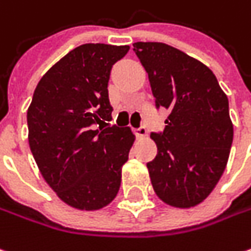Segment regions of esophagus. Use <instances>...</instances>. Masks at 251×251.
I'll use <instances>...</instances> for the list:
<instances>
[{
	"mask_svg": "<svg viewBox=\"0 0 251 251\" xmlns=\"http://www.w3.org/2000/svg\"><path fill=\"white\" fill-rule=\"evenodd\" d=\"M133 132H135V135H136L139 139H142V137L147 136V129L145 127V126H140V127H136V129H133Z\"/></svg>",
	"mask_w": 251,
	"mask_h": 251,
	"instance_id": "34e87169",
	"label": "esophagus"
}]
</instances>
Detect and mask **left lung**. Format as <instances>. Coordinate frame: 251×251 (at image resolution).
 I'll return each instance as SVG.
<instances>
[{"mask_svg":"<svg viewBox=\"0 0 251 251\" xmlns=\"http://www.w3.org/2000/svg\"><path fill=\"white\" fill-rule=\"evenodd\" d=\"M133 50L149 74L156 106L170 114L150 137L157 154L147 163L153 190L167 205L201 203L224 174L233 142L229 101L211 69L160 42H136Z\"/></svg>","mask_w":251,"mask_h":251,"instance_id":"1","label":"left lung"}]
</instances>
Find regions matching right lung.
I'll list each match as a JSON object with an SVG mask.
<instances>
[{"mask_svg": "<svg viewBox=\"0 0 251 251\" xmlns=\"http://www.w3.org/2000/svg\"><path fill=\"white\" fill-rule=\"evenodd\" d=\"M129 46L87 43L40 78L27 108V140L39 171L61 201L97 211L114 201L135 142L130 127L108 125L111 69Z\"/></svg>", "mask_w": 251, "mask_h": 251, "instance_id": "add662e5", "label": "right lung"}]
</instances>
